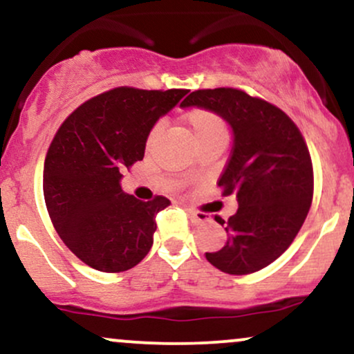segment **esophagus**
<instances>
[{"label": "esophagus", "mask_w": 354, "mask_h": 354, "mask_svg": "<svg viewBox=\"0 0 354 354\" xmlns=\"http://www.w3.org/2000/svg\"><path fill=\"white\" fill-rule=\"evenodd\" d=\"M186 211H188V214H189L191 221H193V223H196V224H203V223H207V221L211 219L209 216L206 214V212H199V211L193 209V207H186Z\"/></svg>", "instance_id": "1"}]
</instances>
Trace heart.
I'll list each match as a JSON object with an SVG mask.
<instances>
[{"instance_id": "obj_1", "label": "heart", "mask_w": 354, "mask_h": 354, "mask_svg": "<svg viewBox=\"0 0 354 354\" xmlns=\"http://www.w3.org/2000/svg\"><path fill=\"white\" fill-rule=\"evenodd\" d=\"M186 123L189 125L191 133L198 143L206 142V140H227V127L225 122L218 113L211 112L206 109H193L186 113ZM161 127L155 125L150 130L147 138V147L150 148L156 136L160 135Z\"/></svg>"}]
</instances>
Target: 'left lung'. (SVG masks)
Returning <instances> with one entry per match:
<instances>
[{"label":"left lung","instance_id":"obj_1","mask_svg":"<svg viewBox=\"0 0 354 354\" xmlns=\"http://www.w3.org/2000/svg\"><path fill=\"white\" fill-rule=\"evenodd\" d=\"M180 107L218 113L231 125V156L219 178L237 211L224 225L227 242L207 262L231 275L252 274L279 259L299 234L313 196V168L300 130L282 110L237 88L191 92Z\"/></svg>","mask_w":354,"mask_h":354}]
</instances>
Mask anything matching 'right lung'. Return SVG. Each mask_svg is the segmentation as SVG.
Returning a JSON list of instances; mask_svg holds the SVG:
<instances>
[{
    "label": "right lung",
    "instance_id": "right-lung-1",
    "mask_svg": "<svg viewBox=\"0 0 354 354\" xmlns=\"http://www.w3.org/2000/svg\"><path fill=\"white\" fill-rule=\"evenodd\" d=\"M186 93L113 88L80 105L55 133L44 163L46 206L64 244L92 269L129 270L150 252L155 216L169 199L127 194L122 171L143 160L150 130Z\"/></svg>",
    "mask_w": 354,
    "mask_h": 354
}]
</instances>
